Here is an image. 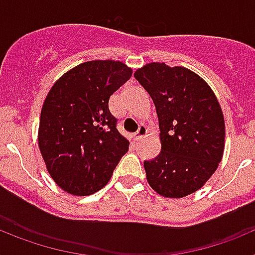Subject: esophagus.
<instances>
[{
    "mask_svg": "<svg viewBox=\"0 0 255 255\" xmlns=\"http://www.w3.org/2000/svg\"><path fill=\"white\" fill-rule=\"evenodd\" d=\"M147 132H148L147 128H145L144 125H140V126H139L138 131L134 134V140H140L141 138H144V136L147 135Z\"/></svg>",
    "mask_w": 255,
    "mask_h": 255,
    "instance_id": "obj_1",
    "label": "esophagus"
}]
</instances>
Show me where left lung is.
Listing matches in <instances>:
<instances>
[{
    "label": "left lung",
    "mask_w": 255,
    "mask_h": 255,
    "mask_svg": "<svg viewBox=\"0 0 255 255\" xmlns=\"http://www.w3.org/2000/svg\"><path fill=\"white\" fill-rule=\"evenodd\" d=\"M152 97L161 153L144 162L150 188L164 198L199 190L217 170L225 150V119L212 88L194 71L150 62L134 73Z\"/></svg>",
    "instance_id": "8db88e82"
}]
</instances>
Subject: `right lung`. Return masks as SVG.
<instances>
[{"mask_svg": "<svg viewBox=\"0 0 255 255\" xmlns=\"http://www.w3.org/2000/svg\"><path fill=\"white\" fill-rule=\"evenodd\" d=\"M131 75L121 61H87L49 89L40 111L38 147L49 176L69 194L85 197L101 190L129 150L108 101Z\"/></svg>", "mask_w": 255, "mask_h": 255, "instance_id": "add662e5", "label": "right lung"}]
</instances>
